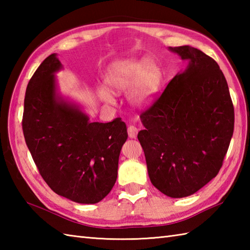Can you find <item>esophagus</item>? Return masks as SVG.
<instances>
[{
    "label": "esophagus",
    "mask_w": 250,
    "mask_h": 250,
    "mask_svg": "<svg viewBox=\"0 0 250 250\" xmlns=\"http://www.w3.org/2000/svg\"><path fill=\"white\" fill-rule=\"evenodd\" d=\"M137 132H139V129L136 128L134 125H129L128 128V134L130 139H135L137 136Z\"/></svg>",
    "instance_id": "obj_1"
}]
</instances>
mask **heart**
I'll return each mask as SVG.
<instances>
[{"label":"heart","mask_w":250,"mask_h":250,"mask_svg":"<svg viewBox=\"0 0 250 250\" xmlns=\"http://www.w3.org/2000/svg\"><path fill=\"white\" fill-rule=\"evenodd\" d=\"M159 81L160 73L155 63L147 59L126 60L115 68L107 79V84L115 93L131 90V102L137 107H146L156 97ZM100 97L105 103L116 104L114 95L106 89L100 90Z\"/></svg>","instance_id":"b5f03b06"}]
</instances>
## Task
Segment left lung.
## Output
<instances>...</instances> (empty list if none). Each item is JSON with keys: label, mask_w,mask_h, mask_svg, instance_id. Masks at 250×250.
Returning <instances> with one entry per match:
<instances>
[{"label": "left lung", "mask_w": 250, "mask_h": 250, "mask_svg": "<svg viewBox=\"0 0 250 250\" xmlns=\"http://www.w3.org/2000/svg\"><path fill=\"white\" fill-rule=\"evenodd\" d=\"M188 65L141 114L137 134L151 184L171 198L195 193L216 177L234 130V107L217 62L191 46L168 47Z\"/></svg>", "instance_id": "left-lung-1"}]
</instances>
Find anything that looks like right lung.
Returning <instances> with one entry per match:
<instances>
[{
    "label": "right lung",
    "instance_id": "add662e5",
    "mask_svg": "<svg viewBox=\"0 0 250 250\" xmlns=\"http://www.w3.org/2000/svg\"><path fill=\"white\" fill-rule=\"evenodd\" d=\"M62 68L56 54L42 62L26 87L24 140L47 185L57 194L95 204L114 187L122 145L128 139L120 118L90 122L79 106L58 92L55 74Z\"/></svg>",
    "mask_w": 250,
    "mask_h": 250
}]
</instances>
